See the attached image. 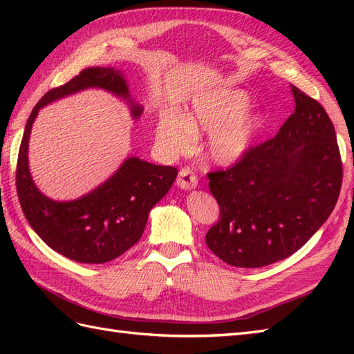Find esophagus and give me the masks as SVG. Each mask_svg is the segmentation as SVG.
<instances>
[{
	"instance_id": "esophagus-1",
	"label": "esophagus",
	"mask_w": 354,
	"mask_h": 354,
	"mask_svg": "<svg viewBox=\"0 0 354 354\" xmlns=\"http://www.w3.org/2000/svg\"><path fill=\"white\" fill-rule=\"evenodd\" d=\"M178 187H181L183 190H192L198 187V176L189 169V167H183L179 170V175L176 179Z\"/></svg>"
}]
</instances>
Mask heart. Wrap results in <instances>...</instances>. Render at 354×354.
I'll return each instance as SVG.
<instances>
[{
	"label": "heart",
	"mask_w": 354,
	"mask_h": 354,
	"mask_svg": "<svg viewBox=\"0 0 354 354\" xmlns=\"http://www.w3.org/2000/svg\"><path fill=\"white\" fill-rule=\"evenodd\" d=\"M251 97L240 89H214L193 97L187 114L164 111L155 140L165 153L183 155L193 147L196 133L208 132L204 147L207 161L231 165L246 155L263 127L259 114H246Z\"/></svg>",
	"instance_id": "1"
}]
</instances>
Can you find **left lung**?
Returning <instances> with one entry per match:
<instances>
[{
    "mask_svg": "<svg viewBox=\"0 0 354 354\" xmlns=\"http://www.w3.org/2000/svg\"><path fill=\"white\" fill-rule=\"evenodd\" d=\"M295 111L272 140L227 170L208 173L221 219L207 246L237 268H261L297 252L332 214L342 161L326 109L290 85Z\"/></svg>",
    "mask_w": 354,
    "mask_h": 354,
    "instance_id": "1",
    "label": "left lung"
}]
</instances>
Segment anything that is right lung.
Masks as SVG:
<instances>
[{"instance_id": "right-lung-1", "label": "right lung", "mask_w": 354, "mask_h": 354, "mask_svg": "<svg viewBox=\"0 0 354 354\" xmlns=\"http://www.w3.org/2000/svg\"><path fill=\"white\" fill-rule=\"evenodd\" d=\"M88 88H100L122 97L129 103L131 115L140 118L142 106L131 99L124 74L115 68L91 66L65 85L50 89L27 120L18 153L17 192L30 227L51 250L74 261L99 265L120 257L138 242L150 209L170 190L178 170L131 156L108 181L79 199L53 201L37 190L27 156L37 112L51 102Z\"/></svg>"}]
</instances>
